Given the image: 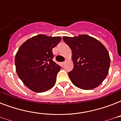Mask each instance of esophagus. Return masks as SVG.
I'll return each mask as SVG.
<instances>
[{
    "label": "esophagus",
    "instance_id": "34e87169",
    "mask_svg": "<svg viewBox=\"0 0 121 121\" xmlns=\"http://www.w3.org/2000/svg\"><path fill=\"white\" fill-rule=\"evenodd\" d=\"M65 63V61H63V62L61 63V64H62V65H64Z\"/></svg>",
    "mask_w": 121,
    "mask_h": 121
}]
</instances>
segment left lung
<instances>
[{"instance_id":"obj_1","label":"left lung","mask_w":121,"mask_h":121,"mask_svg":"<svg viewBox=\"0 0 121 121\" xmlns=\"http://www.w3.org/2000/svg\"><path fill=\"white\" fill-rule=\"evenodd\" d=\"M65 43L72 51L74 67L68 77L74 85L83 90L99 86L107 77L111 59L105 47L88 35L65 36Z\"/></svg>"}]
</instances>
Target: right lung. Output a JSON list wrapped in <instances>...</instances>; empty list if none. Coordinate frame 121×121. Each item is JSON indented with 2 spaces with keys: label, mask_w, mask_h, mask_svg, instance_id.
<instances>
[{
  "label": "right lung",
  "mask_w": 121,
  "mask_h": 121,
  "mask_svg": "<svg viewBox=\"0 0 121 121\" xmlns=\"http://www.w3.org/2000/svg\"><path fill=\"white\" fill-rule=\"evenodd\" d=\"M61 40L60 37L39 35L24 43L15 57L16 72L24 84L35 92L53 88L61 66L53 61L52 49Z\"/></svg>",
  "instance_id": "add662e5"
}]
</instances>
